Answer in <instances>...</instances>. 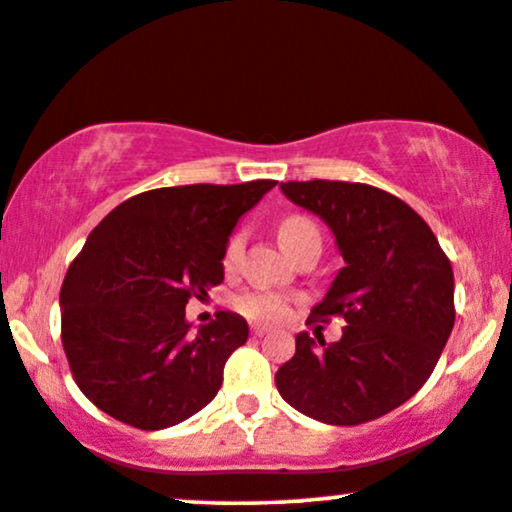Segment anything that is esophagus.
Returning a JSON list of instances; mask_svg holds the SVG:
<instances>
[{
	"mask_svg": "<svg viewBox=\"0 0 512 512\" xmlns=\"http://www.w3.org/2000/svg\"><path fill=\"white\" fill-rule=\"evenodd\" d=\"M250 332H252V335H255V337H264V335H269V327H264V325H252Z\"/></svg>",
	"mask_w": 512,
	"mask_h": 512,
	"instance_id": "1",
	"label": "esophagus"
}]
</instances>
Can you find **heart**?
<instances>
[{
  "label": "heart",
  "instance_id": "b5f03b06",
  "mask_svg": "<svg viewBox=\"0 0 512 512\" xmlns=\"http://www.w3.org/2000/svg\"><path fill=\"white\" fill-rule=\"evenodd\" d=\"M309 231H318L316 224H313L309 217L302 215H290L285 217L278 227V238H281L283 248H290L292 243L299 241L304 234ZM243 250V234L236 231L231 234L227 241V248H224V264L231 267L238 257H241ZM288 306H290V297L281 295V292H271V290H255V292H245L236 299V309L245 313V316L252 320H264V323H278L288 316Z\"/></svg>",
  "mask_w": 512,
  "mask_h": 512
}]
</instances>
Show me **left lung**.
Segmentation results:
<instances>
[{"mask_svg": "<svg viewBox=\"0 0 512 512\" xmlns=\"http://www.w3.org/2000/svg\"><path fill=\"white\" fill-rule=\"evenodd\" d=\"M318 215L344 257L313 320L344 318L339 342L297 335L276 388L332 426L379 419L410 400L438 365L454 327V274L431 227L398 196L360 182H281Z\"/></svg>", "mask_w": 512, "mask_h": 512, "instance_id": "1", "label": "left lung"}]
</instances>
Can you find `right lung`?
Instances as JSON below:
<instances>
[{
	"instance_id": "obj_1",
	"label": "right lung",
	"mask_w": 512,
	"mask_h": 512,
	"mask_svg": "<svg viewBox=\"0 0 512 512\" xmlns=\"http://www.w3.org/2000/svg\"><path fill=\"white\" fill-rule=\"evenodd\" d=\"M276 180L161 187L121 203L88 234L60 288V339L91 403L140 431L203 410L248 342L238 313L192 335L185 306L224 281V248Z\"/></svg>"
}]
</instances>
